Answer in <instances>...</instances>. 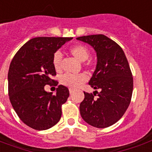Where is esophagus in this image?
<instances>
[{
  "mask_svg": "<svg viewBox=\"0 0 152 152\" xmlns=\"http://www.w3.org/2000/svg\"><path fill=\"white\" fill-rule=\"evenodd\" d=\"M73 92H74L73 89H69V93H70V94H72Z\"/></svg>",
  "mask_w": 152,
  "mask_h": 152,
  "instance_id": "esophagus-1",
  "label": "esophagus"
}]
</instances>
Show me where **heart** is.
Listing matches in <instances>:
<instances>
[{"label":"heart","mask_w":152,"mask_h":152,"mask_svg":"<svg viewBox=\"0 0 152 152\" xmlns=\"http://www.w3.org/2000/svg\"><path fill=\"white\" fill-rule=\"evenodd\" d=\"M69 53L79 61L83 62V66L88 69H91L93 67V62L90 60H88L90 57V50L89 49L82 44H76L72 46L69 49ZM61 61L62 55L60 52L54 53L53 56V65L57 72H61ZM88 77L85 74L80 73L73 75V74H65L61 77V83L68 88L76 89L79 88L83 83L86 82Z\"/></svg>","instance_id":"heart-1"}]
</instances>
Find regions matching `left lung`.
I'll return each instance as SVG.
<instances>
[{
	"mask_svg": "<svg viewBox=\"0 0 152 152\" xmlns=\"http://www.w3.org/2000/svg\"><path fill=\"white\" fill-rule=\"evenodd\" d=\"M97 53V66L89 84L94 94L84 92L80 105L81 117L89 125L103 129L115 124L129 106L133 77L128 60L118 43L104 34L78 37ZM98 97H95L96 94Z\"/></svg>",
	"mask_w": 152,
	"mask_h": 152,
	"instance_id": "1",
	"label": "left lung"
}]
</instances>
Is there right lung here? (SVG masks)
Masks as SVG:
<instances>
[{
	"label": "right lung",
	"instance_id": "right-lung-1",
	"mask_svg": "<svg viewBox=\"0 0 152 152\" xmlns=\"http://www.w3.org/2000/svg\"><path fill=\"white\" fill-rule=\"evenodd\" d=\"M72 39L34 38L17 51L11 61L8 73L9 99L20 120L34 129H48L61 119V106L69 98V89L59 85L57 93L53 95L46 92L44 86L58 84L51 79L57 75L53 56Z\"/></svg>",
	"mask_w": 152,
	"mask_h": 152
}]
</instances>
